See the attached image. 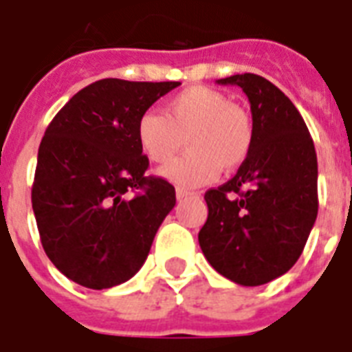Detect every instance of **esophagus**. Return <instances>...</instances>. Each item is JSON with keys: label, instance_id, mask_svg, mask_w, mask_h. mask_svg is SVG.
<instances>
[{"label": "esophagus", "instance_id": "obj_1", "mask_svg": "<svg viewBox=\"0 0 352 352\" xmlns=\"http://www.w3.org/2000/svg\"><path fill=\"white\" fill-rule=\"evenodd\" d=\"M175 196H177V199H184V198H188V196H196V194L190 190H184V188H177Z\"/></svg>", "mask_w": 352, "mask_h": 352}]
</instances>
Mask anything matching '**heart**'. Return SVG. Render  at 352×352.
Returning a JSON list of instances; mask_svg holds the SVG:
<instances>
[{"label":"heart","instance_id":"b5f03b06","mask_svg":"<svg viewBox=\"0 0 352 352\" xmlns=\"http://www.w3.org/2000/svg\"><path fill=\"white\" fill-rule=\"evenodd\" d=\"M139 148L153 164H168L184 143L190 153L160 173L179 186H201L221 169L239 168L252 146V124L243 109L232 105L219 90L184 88L168 100L164 115L146 111L138 118Z\"/></svg>","mask_w":352,"mask_h":352}]
</instances>
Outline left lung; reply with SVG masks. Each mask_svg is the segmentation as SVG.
Masks as SVG:
<instances>
[{
    "instance_id": "8db88e82",
    "label": "left lung",
    "mask_w": 352,
    "mask_h": 352,
    "mask_svg": "<svg viewBox=\"0 0 352 352\" xmlns=\"http://www.w3.org/2000/svg\"><path fill=\"white\" fill-rule=\"evenodd\" d=\"M217 82L247 94L252 146L228 183L206 192L198 241L221 275L258 287L287 273L305 247L318 211L317 153L294 103L270 80L243 73Z\"/></svg>"
}]
</instances>
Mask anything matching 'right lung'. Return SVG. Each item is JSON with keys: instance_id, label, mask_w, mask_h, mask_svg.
<instances>
[{"instance_id": "obj_1", "label": "right lung", "mask_w": 352, "mask_h": 352, "mask_svg": "<svg viewBox=\"0 0 352 352\" xmlns=\"http://www.w3.org/2000/svg\"><path fill=\"white\" fill-rule=\"evenodd\" d=\"M181 82L96 80L45 131L32 186L37 230L67 279L101 290L128 280L148 256L175 188L146 175L135 124Z\"/></svg>"}]
</instances>
